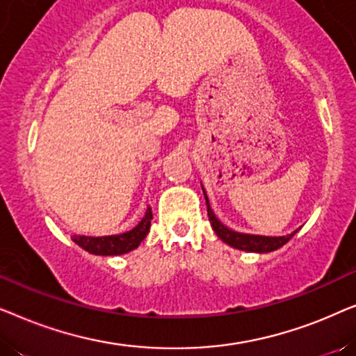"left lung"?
Segmentation results:
<instances>
[{
    "instance_id": "1",
    "label": "left lung",
    "mask_w": 356,
    "mask_h": 356,
    "mask_svg": "<svg viewBox=\"0 0 356 356\" xmlns=\"http://www.w3.org/2000/svg\"><path fill=\"white\" fill-rule=\"evenodd\" d=\"M204 191V188H202ZM204 197H206L207 202V216L209 220H211V225L213 228V232L217 233V236L220 238L223 243L230 245L232 248H236V250H243V251H254V252H269L274 250H279L280 246H284L286 241L290 240L291 236L295 235V232H291L290 235L285 236H262V235H248V233H240L235 230H230L225 225H222L218 222V218L213 216L211 206H209V199L207 194L204 191Z\"/></svg>"
}]
</instances>
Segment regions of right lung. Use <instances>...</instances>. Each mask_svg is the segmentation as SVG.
Returning <instances> with one entry per match:
<instances>
[{
  "instance_id": "1",
  "label": "right lung",
  "mask_w": 356,
  "mask_h": 356,
  "mask_svg": "<svg viewBox=\"0 0 356 356\" xmlns=\"http://www.w3.org/2000/svg\"><path fill=\"white\" fill-rule=\"evenodd\" d=\"M150 220H152V209L147 207V212L143 220L136 225L133 230L120 233V235L110 236H84V235H72V241L82 250L92 252L97 256H116L124 254L136 250L140 245V241L147 236Z\"/></svg>"
}]
</instances>
